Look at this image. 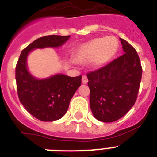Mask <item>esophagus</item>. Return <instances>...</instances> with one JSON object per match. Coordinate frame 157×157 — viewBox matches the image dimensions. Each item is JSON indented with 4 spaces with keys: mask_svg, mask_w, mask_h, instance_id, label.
I'll return each mask as SVG.
<instances>
[{
    "mask_svg": "<svg viewBox=\"0 0 157 157\" xmlns=\"http://www.w3.org/2000/svg\"><path fill=\"white\" fill-rule=\"evenodd\" d=\"M82 82L84 84H86L88 82V78H87L86 75H82Z\"/></svg>",
    "mask_w": 157,
    "mask_h": 157,
    "instance_id": "1",
    "label": "esophagus"
}]
</instances>
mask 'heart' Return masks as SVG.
<instances>
[{"label": "heart", "instance_id": "obj_1", "mask_svg": "<svg viewBox=\"0 0 157 157\" xmlns=\"http://www.w3.org/2000/svg\"><path fill=\"white\" fill-rule=\"evenodd\" d=\"M119 48V42L115 37L95 38L83 44L75 54V58L78 61L92 60V64L100 67L114 57Z\"/></svg>", "mask_w": 157, "mask_h": 157}]
</instances>
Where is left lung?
Returning <instances> with one entry per match:
<instances>
[{
    "label": "left lung",
    "mask_w": 157,
    "mask_h": 157,
    "mask_svg": "<svg viewBox=\"0 0 157 157\" xmlns=\"http://www.w3.org/2000/svg\"><path fill=\"white\" fill-rule=\"evenodd\" d=\"M124 53L101 68L87 73L90 104L94 117L105 123L120 120L135 103L142 67L134 47L120 38Z\"/></svg>",
    "instance_id": "8db88e82"
}]
</instances>
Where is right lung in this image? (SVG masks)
<instances>
[{"instance_id":"1","label":"right lung","mask_w":157,"mask_h":157,"mask_svg":"<svg viewBox=\"0 0 157 157\" xmlns=\"http://www.w3.org/2000/svg\"><path fill=\"white\" fill-rule=\"evenodd\" d=\"M69 37L70 35L39 37L22 51L16 63V88L19 101L30 114L41 121H54L64 116L71 99L81 85L82 76L56 75L46 79H36L27 71V56L34 48L60 46Z\"/></svg>"}]
</instances>
